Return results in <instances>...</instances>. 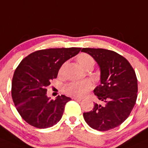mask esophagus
Returning <instances> with one entry per match:
<instances>
[{"label": "esophagus", "instance_id": "1", "mask_svg": "<svg viewBox=\"0 0 148 148\" xmlns=\"http://www.w3.org/2000/svg\"><path fill=\"white\" fill-rule=\"evenodd\" d=\"M73 99L75 101H78V102H81V101L83 100L82 98H80V97H73Z\"/></svg>", "mask_w": 148, "mask_h": 148}]
</instances>
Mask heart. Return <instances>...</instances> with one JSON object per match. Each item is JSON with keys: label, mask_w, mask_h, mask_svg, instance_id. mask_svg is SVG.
<instances>
[{"label": "heart", "mask_w": 148, "mask_h": 148, "mask_svg": "<svg viewBox=\"0 0 148 148\" xmlns=\"http://www.w3.org/2000/svg\"><path fill=\"white\" fill-rule=\"evenodd\" d=\"M77 62L82 68L86 69L87 67H92L94 64V60L92 57L88 54L82 53L80 54L76 58ZM66 63H64L59 70V74L61 75L65 67ZM93 88L92 83L89 81H79V82H72L66 84L64 86V91L68 95L81 97L91 91Z\"/></svg>", "instance_id": "obj_1"}]
</instances>
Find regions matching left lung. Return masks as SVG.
<instances>
[{
  "label": "left lung",
  "instance_id": "1",
  "mask_svg": "<svg viewBox=\"0 0 148 148\" xmlns=\"http://www.w3.org/2000/svg\"><path fill=\"white\" fill-rule=\"evenodd\" d=\"M82 52L94 58L100 69L101 84L94 93L104 105L94 103L84 112L87 124L105 132L120 126L130 115L137 97V79L128 60L113 51L84 48Z\"/></svg>",
  "mask_w": 148,
  "mask_h": 148
}]
</instances>
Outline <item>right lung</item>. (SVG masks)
<instances>
[{
    "label": "right lung",
    "mask_w": 148,
    "mask_h": 148,
    "mask_svg": "<svg viewBox=\"0 0 148 148\" xmlns=\"http://www.w3.org/2000/svg\"><path fill=\"white\" fill-rule=\"evenodd\" d=\"M81 48H62L36 51L22 60L14 73L12 97L22 119L38 129L57 124L62 119L70 97H48L47 88L56 78L61 66L77 55Z\"/></svg>",
    "instance_id": "obj_1"
}]
</instances>
